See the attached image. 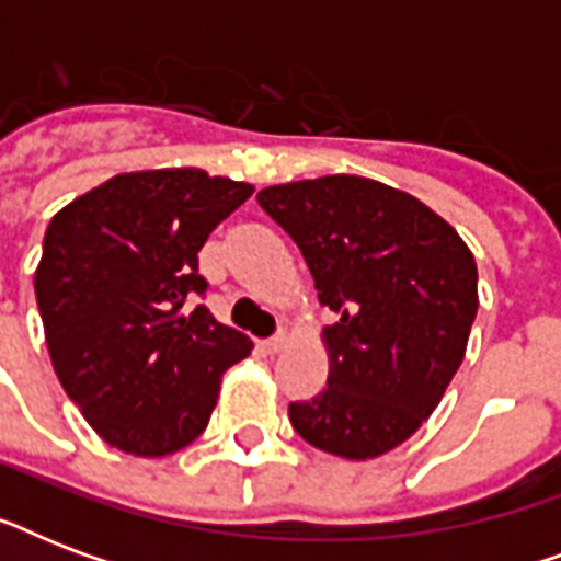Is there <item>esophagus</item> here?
I'll list each match as a JSON object with an SVG mask.
<instances>
[{
	"instance_id": "esophagus-1",
	"label": "esophagus",
	"mask_w": 561,
	"mask_h": 561,
	"mask_svg": "<svg viewBox=\"0 0 561 561\" xmlns=\"http://www.w3.org/2000/svg\"><path fill=\"white\" fill-rule=\"evenodd\" d=\"M285 343H288V337H285V332L273 334V337H267V341H262V350L267 352V355H276V352L285 350Z\"/></svg>"
}]
</instances>
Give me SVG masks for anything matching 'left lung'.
Here are the masks:
<instances>
[{
    "instance_id": "obj_1",
    "label": "left lung",
    "mask_w": 561,
    "mask_h": 561,
    "mask_svg": "<svg viewBox=\"0 0 561 561\" xmlns=\"http://www.w3.org/2000/svg\"><path fill=\"white\" fill-rule=\"evenodd\" d=\"M314 276L329 381L290 401L306 443L369 460L416 434L460 369L478 314V264L462 238L416 197L367 178L285 183L259 192Z\"/></svg>"
}]
</instances>
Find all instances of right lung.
<instances>
[{
	"mask_svg": "<svg viewBox=\"0 0 561 561\" xmlns=\"http://www.w3.org/2000/svg\"><path fill=\"white\" fill-rule=\"evenodd\" d=\"M250 183L201 169L118 174L51 218L34 294L66 396L113 448L165 457L209 425L253 343L201 297L197 253ZM195 308L192 309L191 306Z\"/></svg>",
	"mask_w": 561,
	"mask_h": 561,
	"instance_id": "right-lung-1",
	"label": "right lung"
}]
</instances>
